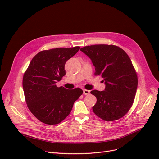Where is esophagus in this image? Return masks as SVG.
<instances>
[{"instance_id":"obj_1","label":"esophagus","mask_w":159,"mask_h":159,"mask_svg":"<svg viewBox=\"0 0 159 159\" xmlns=\"http://www.w3.org/2000/svg\"><path fill=\"white\" fill-rule=\"evenodd\" d=\"M83 93H84V95H89L90 93V91L84 89H83Z\"/></svg>"}]
</instances>
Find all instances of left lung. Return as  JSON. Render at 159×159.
Wrapping results in <instances>:
<instances>
[{"mask_svg":"<svg viewBox=\"0 0 159 159\" xmlns=\"http://www.w3.org/2000/svg\"><path fill=\"white\" fill-rule=\"evenodd\" d=\"M91 60L95 75L103 78L104 91L93 90L97 98L93 106L94 113L105 121L122 118L134 101L138 78L130 58L120 48L115 45L95 44L80 49Z\"/></svg>","mask_w":159,"mask_h":159,"instance_id":"1","label":"left lung"}]
</instances>
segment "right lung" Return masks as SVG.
Returning <instances> with one entry per match:
<instances>
[{
  "label": "right lung",
  "mask_w": 159,
  "mask_h": 159,
  "mask_svg": "<svg viewBox=\"0 0 159 159\" xmlns=\"http://www.w3.org/2000/svg\"><path fill=\"white\" fill-rule=\"evenodd\" d=\"M79 46L54 48L40 52L32 58L25 71L22 86L28 109L40 122L57 124L70 113L74 102L83 93L77 88H58L66 75V61L76 54Z\"/></svg>",
  "instance_id": "add662e5"
}]
</instances>
